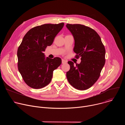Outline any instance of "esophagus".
I'll list each match as a JSON object with an SVG mask.
<instances>
[{
    "label": "esophagus",
    "mask_w": 125,
    "mask_h": 125,
    "mask_svg": "<svg viewBox=\"0 0 125 125\" xmlns=\"http://www.w3.org/2000/svg\"><path fill=\"white\" fill-rule=\"evenodd\" d=\"M67 61L66 60H64V59H62V63L63 64H66V63H67Z\"/></svg>",
    "instance_id": "esophagus-1"
}]
</instances>
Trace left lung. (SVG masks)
<instances>
[{
	"mask_svg": "<svg viewBox=\"0 0 125 125\" xmlns=\"http://www.w3.org/2000/svg\"><path fill=\"white\" fill-rule=\"evenodd\" d=\"M75 40V58L80 64L68 63L70 69L66 76L70 84L79 90L92 86L98 79L105 63V49L98 34L93 29L81 24L66 25Z\"/></svg>",
	"mask_w": 125,
	"mask_h": 125,
	"instance_id": "8db88e82",
	"label": "left lung"
}]
</instances>
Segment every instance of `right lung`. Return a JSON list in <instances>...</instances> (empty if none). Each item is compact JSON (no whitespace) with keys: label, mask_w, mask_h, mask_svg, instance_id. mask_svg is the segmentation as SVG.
Listing matches in <instances>:
<instances>
[{"label":"right lung","mask_w":125,"mask_h":125,"mask_svg":"<svg viewBox=\"0 0 125 125\" xmlns=\"http://www.w3.org/2000/svg\"><path fill=\"white\" fill-rule=\"evenodd\" d=\"M64 24H43L32 28L25 35L17 51L18 68L30 87L39 89L48 85L53 71L61 64V59L45 57L43 52L50 46Z\"/></svg>","instance_id":"right-lung-1"}]
</instances>
